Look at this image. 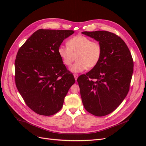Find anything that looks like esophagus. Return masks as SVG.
<instances>
[{"mask_svg":"<svg viewBox=\"0 0 146 146\" xmlns=\"http://www.w3.org/2000/svg\"><path fill=\"white\" fill-rule=\"evenodd\" d=\"M74 78H75V80H77V79L78 78V74H74Z\"/></svg>","mask_w":146,"mask_h":146,"instance_id":"1","label":"esophagus"}]
</instances>
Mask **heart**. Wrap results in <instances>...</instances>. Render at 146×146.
Here are the masks:
<instances>
[{
  "mask_svg": "<svg viewBox=\"0 0 146 146\" xmlns=\"http://www.w3.org/2000/svg\"><path fill=\"white\" fill-rule=\"evenodd\" d=\"M67 46H60L58 52L66 66L71 65L77 58L69 68L72 72L78 73L88 68H93L101 58L102 49L100 44L83 35H78L71 38L68 41Z\"/></svg>",
  "mask_w": 146,
  "mask_h": 146,
  "instance_id": "heart-1",
  "label": "heart"
}]
</instances>
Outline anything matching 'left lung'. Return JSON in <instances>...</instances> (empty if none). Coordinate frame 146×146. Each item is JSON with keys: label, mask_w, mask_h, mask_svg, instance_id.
I'll return each mask as SVG.
<instances>
[{"label": "left lung", "mask_w": 146, "mask_h": 146, "mask_svg": "<svg viewBox=\"0 0 146 146\" xmlns=\"http://www.w3.org/2000/svg\"><path fill=\"white\" fill-rule=\"evenodd\" d=\"M82 33L98 41L102 49L99 63L77 78L82 100L87 111L104 116L115 110L127 96L133 61L126 44L116 35L107 31Z\"/></svg>", "instance_id": "1"}]
</instances>
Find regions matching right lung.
I'll return each instance as SVG.
<instances>
[{
	"label": "right lung",
	"mask_w": 146,
	"mask_h": 146,
	"mask_svg": "<svg viewBox=\"0 0 146 146\" xmlns=\"http://www.w3.org/2000/svg\"><path fill=\"white\" fill-rule=\"evenodd\" d=\"M74 33L69 30H38L17 52L16 87L28 107L40 115L58 112L76 82L58 52L63 40Z\"/></svg>",
	"instance_id": "1"
}]
</instances>
